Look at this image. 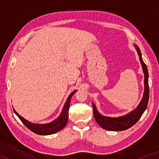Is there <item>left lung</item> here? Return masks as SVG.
<instances>
[{
	"mask_svg": "<svg viewBox=\"0 0 159 159\" xmlns=\"http://www.w3.org/2000/svg\"><path fill=\"white\" fill-rule=\"evenodd\" d=\"M135 48L137 51H138L139 60H140L142 64V67L144 74V93L143 98H142V101L138 107H137V109L130 112V114L125 116L118 118H110L102 116L99 114L95 104H93L94 117H95L97 123L105 130L111 131H122L131 128L138 121L147 107L149 98V83H148L149 74H148L147 65L142 60L140 50L137 45H135Z\"/></svg>",
	"mask_w": 159,
	"mask_h": 159,
	"instance_id": "1",
	"label": "left lung"
}]
</instances>
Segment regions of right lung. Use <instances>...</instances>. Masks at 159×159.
<instances>
[{"label": "right lung", "instance_id": "obj_1", "mask_svg": "<svg viewBox=\"0 0 159 159\" xmlns=\"http://www.w3.org/2000/svg\"><path fill=\"white\" fill-rule=\"evenodd\" d=\"M76 92V90H74L73 93L70 94L68 99L66 102L65 104L63 107L62 111H61V114L57 119L53 120L52 122L50 123H47V124H34V123H31L26 120L25 118H22L20 115H19L15 109L14 112L17 116L21 120V121L24 123L26 128H28L29 130H31L33 133H36L37 134H41V135H48V134H52L54 133H56L61 130L65 127L67 120H68V115H69V109L70 106V101H71V97L73 96L74 94Z\"/></svg>", "mask_w": 159, "mask_h": 159}]
</instances>
